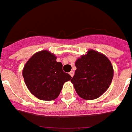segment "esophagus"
Wrapping results in <instances>:
<instances>
[{"mask_svg":"<svg viewBox=\"0 0 132 132\" xmlns=\"http://www.w3.org/2000/svg\"><path fill=\"white\" fill-rule=\"evenodd\" d=\"M69 74L70 75V76L72 77L74 76V72H73V71H72V70L70 71V73H69Z\"/></svg>","mask_w":132,"mask_h":132,"instance_id":"esophagus-1","label":"esophagus"}]
</instances>
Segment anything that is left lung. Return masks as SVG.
I'll return each instance as SVG.
<instances>
[{
  "mask_svg": "<svg viewBox=\"0 0 132 132\" xmlns=\"http://www.w3.org/2000/svg\"><path fill=\"white\" fill-rule=\"evenodd\" d=\"M77 70L71 79L75 91L81 98L95 100L103 94L112 81L114 70L104 54L88 50L75 61Z\"/></svg>",
  "mask_w": 132,
  "mask_h": 132,
  "instance_id": "left-lung-1",
  "label": "left lung"
}]
</instances>
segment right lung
I'll list each match as a JSON object with an SVG mask.
<instances>
[{
    "label": "right lung",
    "instance_id": "1",
    "mask_svg": "<svg viewBox=\"0 0 132 132\" xmlns=\"http://www.w3.org/2000/svg\"><path fill=\"white\" fill-rule=\"evenodd\" d=\"M54 54L47 50L35 53L23 69L27 87L35 97L45 101L55 100L64 82L72 77L62 70V64L56 61Z\"/></svg>",
    "mask_w": 132,
    "mask_h": 132
}]
</instances>
